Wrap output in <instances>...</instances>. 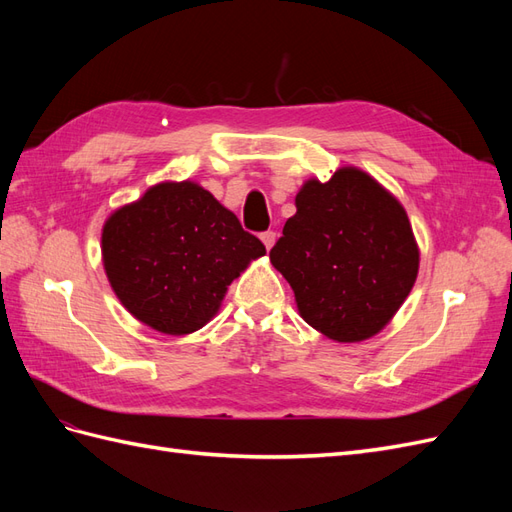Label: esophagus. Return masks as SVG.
<instances>
[{"mask_svg": "<svg viewBox=\"0 0 512 512\" xmlns=\"http://www.w3.org/2000/svg\"><path fill=\"white\" fill-rule=\"evenodd\" d=\"M260 239H262V243H265V247H267V250H271V247L275 245V239H277V232H275V230H267V232H262V235H260Z\"/></svg>", "mask_w": 512, "mask_h": 512, "instance_id": "1", "label": "esophagus"}]
</instances>
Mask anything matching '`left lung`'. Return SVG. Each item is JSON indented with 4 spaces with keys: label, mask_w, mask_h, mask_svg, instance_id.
Returning <instances> with one entry per match:
<instances>
[{
    "label": "left lung",
    "mask_w": 512,
    "mask_h": 512,
    "mask_svg": "<svg viewBox=\"0 0 512 512\" xmlns=\"http://www.w3.org/2000/svg\"><path fill=\"white\" fill-rule=\"evenodd\" d=\"M294 205L269 258L294 290L303 320L344 344L380 333L418 273L406 209L354 166L324 183L305 181Z\"/></svg>",
    "instance_id": "1"
}]
</instances>
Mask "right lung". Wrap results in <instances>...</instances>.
Returning a JSON list of instances; mask_svg holds the SVG:
<instances>
[{"instance_id":"1","label":"right lung","mask_w":512,"mask_h":512,"mask_svg":"<svg viewBox=\"0 0 512 512\" xmlns=\"http://www.w3.org/2000/svg\"><path fill=\"white\" fill-rule=\"evenodd\" d=\"M262 241L194 181H164L111 213L102 228L108 282L128 312L166 335H188L218 314Z\"/></svg>"}]
</instances>
